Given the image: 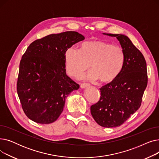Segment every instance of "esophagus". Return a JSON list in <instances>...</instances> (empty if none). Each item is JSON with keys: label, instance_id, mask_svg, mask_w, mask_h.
<instances>
[{"label": "esophagus", "instance_id": "esophagus-1", "mask_svg": "<svg viewBox=\"0 0 159 159\" xmlns=\"http://www.w3.org/2000/svg\"><path fill=\"white\" fill-rule=\"evenodd\" d=\"M90 86L89 84H88V83H84V84H81L80 85V88H88Z\"/></svg>", "mask_w": 159, "mask_h": 159}]
</instances>
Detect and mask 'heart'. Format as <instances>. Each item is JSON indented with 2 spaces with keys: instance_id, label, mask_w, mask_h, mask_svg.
Returning <instances> with one entry per match:
<instances>
[{
  "instance_id": "heart-1",
  "label": "heart",
  "mask_w": 159,
  "mask_h": 159,
  "mask_svg": "<svg viewBox=\"0 0 159 159\" xmlns=\"http://www.w3.org/2000/svg\"><path fill=\"white\" fill-rule=\"evenodd\" d=\"M124 60V52L120 46L102 40L84 42L79 51L69 48L64 53L65 68L70 76L80 78L90 66L92 70L87 79H100L103 83L111 82L117 78Z\"/></svg>"
}]
</instances>
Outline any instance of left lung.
I'll return each mask as SVG.
<instances>
[{"instance_id": "left-lung-1", "label": "left lung", "mask_w": 159, "mask_h": 159, "mask_svg": "<svg viewBox=\"0 0 159 159\" xmlns=\"http://www.w3.org/2000/svg\"><path fill=\"white\" fill-rule=\"evenodd\" d=\"M103 34L118 39L125 60L117 78L100 89L99 101L91 106L90 110L100 126L114 128L120 126L139 109L148 84L147 66L143 55L126 35Z\"/></svg>"}]
</instances>
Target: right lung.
I'll return each instance as SVG.
<instances>
[{
    "mask_svg": "<svg viewBox=\"0 0 159 159\" xmlns=\"http://www.w3.org/2000/svg\"><path fill=\"white\" fill-rule=\"evenodd\" d=\"M85 37L76 31L52 34L35 40L23 55L16 90L24 112L39 124L55 122L66 98L79 85L66 73L64 53Z\"/></svg>",
    "mask_w": 159,
    "mask_h": 159,
    "instance_id": "right-lung-1",
    "label": "right lung"
}]
</instances>
